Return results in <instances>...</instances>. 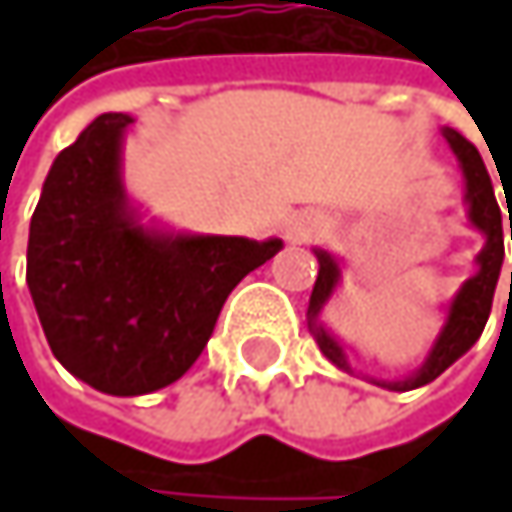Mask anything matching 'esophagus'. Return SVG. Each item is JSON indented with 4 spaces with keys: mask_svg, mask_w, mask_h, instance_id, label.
Listing matches in <instances>:
<instances>
[{
    "mask_svg": "<svg viewBox=\"0 0 512 512\" xmlns=\"http://www.w3.org/2000/svg\"><path fill=\"white\" fill-rule=\"evenodd\" d=\"M320 231V219L311 216V213H299L287 222V237L290 240H308Z\"/></svg>",
    "mask_w": 512,
    "mask_h": 512,
    "instance_id": "esophagus-1",
    "label": "esophagus"
}]
</instances>
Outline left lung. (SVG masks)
<instances>
[{
    "label": "left lung",
    "instance_id": "8db88e82",
    "mask_svg": "<svg viewBox=\"0 0 512 512\" xmlns=\"http://www.w3.org/2000/svg\"><path fill=\"white\" fill-rule=\"evenodd\" d=\"M442 139L448 142V148L454 151L462 171V204H465V219L468 225L483 237L480 252L474 255V275L465 278L460 290L448 299V305H442L445 317H442V329L433 341V347L427 350L424 361L403 379H376V376H364L367 382L388 388V391H412L421 388L427 382H433L436 376H442L457 358H462L480 338L489 311H492V296H495V284L501 275V263H504V231H501V210L495 201V189L492 180L486 174V165L477 154V148L462 139L457 130L442 127ZM510 240H512V213H510ZM314 257L320 263L317 269V281L308 299V332L314 335L320 353L329 358L335 367L347 370L358 376L353 361L347 356L344 341L323 323V311L332 302L335 290L341 287L344 278V260L332 255L329 249H314ZM510 290H512V272H510Z\"/></svg>",
    "mask_w": 512,
    "mask_h": 512
}]
</instances>
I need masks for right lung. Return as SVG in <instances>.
I'll return each instance as SVG.
<instances>
[{
    "instance_id": "right-lung-1",
    "label": "right lung",
    "mask_w": 512,
    "mask_h": 512,
    "mask_svg": "<svg viewBox=\"0 0 512 512\" xmlns=\"http://www.w3.org/2000/svg\"><path fill=\"white\" fill-rule=\"evenodd\" d=\"M133 121L106 112L55 156L26 252L52 356L112 397L177 382L207 347L228 293L284 249L278 237L198 234L148 219L124 183Z\"/></svg>"
}]
</instances>
